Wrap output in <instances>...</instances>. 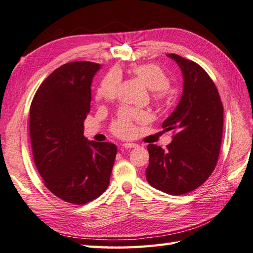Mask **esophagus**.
Masks as SVG:
<instances>
[{"label": "esophagus", "mask_w": 253, "mask_h": 253, "mask_svg": "<svg viewBox=\"0 0 253 253\" xmlns=\"http://www.w3.org/2000/svg\"><path fill=\"white\" fill-rule=\"evenodd\" d=\"M137 144H134V143H123L122 144V147L126 148V149H131V148H135L137 147Z\"/></svg>", "instance_id": "esophagus-1"}]
</instances>
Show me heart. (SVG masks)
<instances>
[{
	"mask_svg": "<svg viewBox=\"0 0 253 253\" xmlns=\"http://www.w3.org/2000/svg\"><path fill=\"white\" fill-rule=\"evenodd\" d=\"M133 75L141 81L144 85L155 91L157 99H164L166 96V88L170 84L169 77L159 66L146 64L135 67ZM118 86H119V78L116 74H109L100 83L97 91V99L109 100L114 99ZM147 114L141 110L123 109L117 121L112 125V132L120 137H128L134 131V122H143L147 120Z\"/></svg>",
	"mask_w": 253,
	"mask_h": 253,
	"instance_id": "1",
	"label": "heart"
}]
</instances>
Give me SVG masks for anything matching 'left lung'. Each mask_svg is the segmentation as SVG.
<instances>
[{
    "mask_svg": "<svg viewBox=\"0 0 253 253\" xmlns=\"http://www.w3.org/2000/svg\"><path fill=\"white\" fill-rule=\"evenodd\" d=\"M183 75V93L172 114L162 123L175 130L162 149L149 144L146 178L169 195L193 192L204 184L216 166L223 134V105L215 84L201 67L176 54H168Z\"/></svg>",
    "mask_w": 253,
    "mask_h": 253,
    "instance_id": "8db88e82",
    "label": "left lung"
}]
</instances>
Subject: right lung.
<instances>
[{"instance_id":"obj_1","label":"right lung","mask_w":253,"mask_h":253,"mask_svg":"<svg viewBox=\"0 0 253 253\" xmlns=\"http://www.w3.org/2000/svg\"><path fill=\"white\" fill-rule=\"evenodd\" d=\"M99 69L91 61L60 66L38 88L30 107L37 169L50 192L75 205L87 204L107 189L117 155L115 144L88 141L83 134Z\"/></svg>"}]
</instances>
